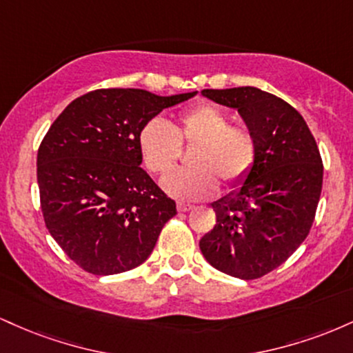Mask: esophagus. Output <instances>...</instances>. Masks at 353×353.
I'll return each mask as SVG.
<instances>
[{
    "mask_svg": "<svg viewBox=\"0 0 353 353\" xmlns=\"http://www.w3.org/2000/svg\"><path fill=\"white\" fill-rule=\"evenodd\" d=\"M192 208L194 205L184 204V202H179V204H177V210H179V212H188V210H190Z\"/></svg>",
    "mask_w": 353,
    "mask_h": 353,
    "instance_id": "1",
    "label": "esophagus"
}]
</instances>
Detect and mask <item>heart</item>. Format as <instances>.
<instances>
[{"mask_svg": "<svg viewBox=\"0 0 353 353\" xmlns=\"http://www.w3.org/2000/svg\"><path fill=\"white\" fill-rule=\"evenodd\" d=\"M182 144H196L189 154L192 168L177 169L163 179V189L181 201L214 196L217 179L239 184L255 159V141L244 128L230 125V116L216 104L202 103L184 111L171 125L161 117L148 121L137 144L149 172L164 174L179 159Z\"/></svg>", "mask_w": 353, "mask_h": 353, "instance_id": "heart-1", "label": "heart"}]
</instances>
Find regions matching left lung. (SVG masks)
I'll list each match as a JSON object with an SVG mask.
<instances>
[{"mask_svg": "<svg viewBox=\"0 0 353 353\" xmlns=\"http://www.w3.org/2000/svg\"><path fill=\"white\" fill-rule=\"evenodd\" d=\"M201 94L236 109L255 141L249 174L212 202L217 221L199 241L201 252L232 277H262L309 236L323 179L317 143L297 109L262 89H204Z\"/></svg>", "mask_w": 353, "mask_h": 353, "instance_id": "1", "label": "left lung"}]
</instances>
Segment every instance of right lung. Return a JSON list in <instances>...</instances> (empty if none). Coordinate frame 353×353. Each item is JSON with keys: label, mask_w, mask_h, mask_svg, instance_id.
<instances>
[{"label": "right lung", "mask_w": 353, "mask_h": 353, "mask_svg": "<svg viewBox=\"0 0 353 353\" xmlns=\"http://www.w3.org/2000/svg\"><path fill=\"white\" fill-rule=\"evenodd\" d=\"M197 94L157 96L144 89H98L51 124L38 151L46 228L81 269L112 275L152 252L176 202L141 168L143 125Z\"/></svg>", "instance_id": "1"}]
</instances>
